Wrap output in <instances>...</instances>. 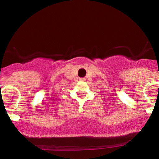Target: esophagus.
I'll return each instance as SVG.
<instances>
[{"mask_svg":"<svg viewBox=\"0 0 159 159\" xmlns=\"http://www.w3.org/2000/svg\"><path fill=\"white\" fill-rule=\"evenodd\" d=\"M79 80L80 81H85V78H80Z\"/></svg>","mask_w":159,"mask_h":159,"instance_id":"esophagus-1","label":"esophagus"}]
</instances>
